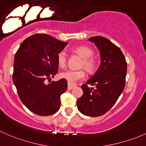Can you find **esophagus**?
<instances>
[{
	"label": "esophagus",
	"instance_id": "1",
	"mask_svg": "<svg viewBox=\"0 0 146 146\" xmlns=\"http://www.w3.org/2000/svg\"><path fill=\"white\" fill-rule=\"evenodd\" d=\"M76 84H71V83L68 82V89H69V90H70V89H73V88L76 87Z\"/></svg>",
	"mask_w": 146,
	"mask_h": 146
}]
</instances>
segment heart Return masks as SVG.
I'll return each instance as SVG.
<instances>
[{
	"label": "heart",
	"instance_id": "obj_1",
	"mask_svg": "<svg viewBox=\"0 0 146 146\" xmlns=\"http://www.w3.org/2000/svg\"><path fill=\"white\" fill-rule=\"evenodd\" d=\"M76 53L82 57L80 66L84 67L89 72H93L96 66V60L92 57L94 55V51L87 46H78L73 49ZM57 63L60 66L64 67L66 64L67 55L64 50H61L57 55ZM60 76L64 78L68 82L73 84L77 82L84 79L86 73L83 69L80 70H65L60 73Z\"/></svg>",
	"mask_w": 146,
	"mask_h": 146
}]
</instances>
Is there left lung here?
Instances as JSON below:
<instances>
[{"label":"left lung","instance_id":"left-lung-1","mask_svg":"<svg viewBox=\"0 0 146 146\" xmlns=\"http://www.w3.org/2000/svg\"><path fill=\"white\" fill-rule=\"evenodd\" d=\"M100 50V66L86 83L82 85L83 95L77 100L78 109L88 116H100L113 106L125 85L127 62L121 49L105 37L89 39ZM87 84L95 86L89 88Z\"/></svg>","mask_w":146,"mask_h":146}]
</instances>
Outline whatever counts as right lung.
Here are the masks:
<instances>
[{
	"mask_svg": "<svg viewBox=\"0 0 146 146\" xmlns=\"http://www.w3.org/2000/svg\"><path fill=\"white\" fill-rule=\"evenodd\" d=\"M67 45L46 34L25 39L16 52L12 79L21 100L39 116L54 114L60 107V96L67 89L64 78L51 81L57 74V55Z\"/></svg>",
	"mask_w": 146,
	"mask_h": 146,
	"instance_id": "add662e5",
	"label": "right lung"
}]
</instances>
